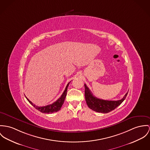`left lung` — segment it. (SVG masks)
<instances>
[{
	"mask_svg": "<svg viewBox=\"0 0 150 150\" xmlns=\"http://www.w3.org/2000/svg\"><path fill=\"white\" fill-rule=\"evenodd\" d=\"M84 88L85 99L88 107L93 111L104 114L110 112L115 110L117 106L125 100L128 93L127 92L124 97L120 100H105L94 96L86 84H84Z\"/></svg>",
	"mask_w": 150,
	"mask_h": 150,
	"instance_id": "8db88e82",
	"label": "left lung"
}]
</instances>
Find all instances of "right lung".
Segmentation results:
<instances>
[{
  "mask_svg": "<svg viewBox=\"0 0 150 150\" xmlns=\"http://www.w3.org/2000/svg\"><path fill=\"white\" fill-rule=\"evenodd\" d=\"M69 83H70V81L67 84L64 92L62 93L61 96L58 99L56 102H54L53 103L51 104H48L47 105L43 106V107H38V106H36L27 97H25V98L27 99V100L32 105H33L37 110L39 111L40 112H41L42 113L51 114V113H53V112H57L60 110L62 105L64 103V102L66 95H67V88L69 86Z\"/></svg>",
  "mask_w": 150,
  "mask_h": 150,
  "instance_id": "add662e5",
  "label": "right lung"
}]
</instances>
